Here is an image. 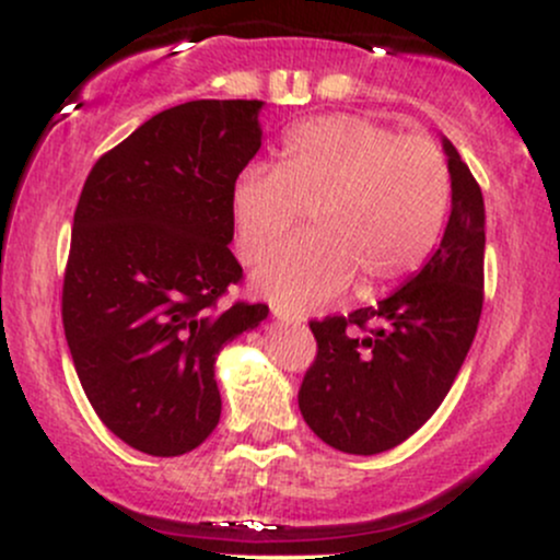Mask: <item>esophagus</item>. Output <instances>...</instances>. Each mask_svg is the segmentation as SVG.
Returning a JSON list of instances; mask_svg holds the SVG:
<instances>
[{
    "instance_id": "esophagus-1",
    "label": "esophagus",
    "mask_w": 560,
    "mask_h": 560,
    "mask_svg": "<svg viewBox=\"0 0 560 560\" xmlns=\"http://www.w3.org/2000/svg\"><path fill=\"white\" fill-rule=\"evenodd\" d=\"M271 313L276 320H281V324H302V320H305L302 313L289 311V307H284V305H271Z\"/></svg>"
}]
</instances>
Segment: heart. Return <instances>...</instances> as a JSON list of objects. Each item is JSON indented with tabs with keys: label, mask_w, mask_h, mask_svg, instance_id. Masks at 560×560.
I'll use <instances>...</instances> for the list:
<instances>
[{
	"label": "heart",
	"mask_w": 560,
	"mask_h": 560,
	"mask_svg": "<svg viewBox=\"0 0 560 560\" xmlns=\"http://www.w3.org/2000/svg\"><path fill=\"white\" fill-rule=\"evenodd\" d=\"M453 195L445 152L365 115L302 120L281 141L279 168L249 165L231 189L236 249L260 260L307 210L305 236L276 247L255 289L287 307L324 305L361 276L395 284L432 255Z\"/></svg>",
	"instance_id": "1"
}]
</instances>
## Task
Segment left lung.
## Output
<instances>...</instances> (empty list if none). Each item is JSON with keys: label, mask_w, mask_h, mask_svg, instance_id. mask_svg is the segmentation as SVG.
<instances>
[{"label": "left lung", "mask_w": 560, "mask_h": 560, "mask_svg": "<svg viewBox=\"0 0 560 560\" xmlns=\"http://www.w3.org/2000/svg\"><path fill=\"white\" fill-rule=\"evenodd\" d=\"M453 210L436 253L374 307L311 320L316 358L300 410L326 445L352 455L397 447L432 419L477 334L485 302V199L445 139Z\"/></svg>", "instance_id": "obj_1"}]
</instances>
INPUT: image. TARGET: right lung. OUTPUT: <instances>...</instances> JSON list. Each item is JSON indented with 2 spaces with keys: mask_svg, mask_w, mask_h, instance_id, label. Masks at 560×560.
<instances>
[{
  "mask_svg": "<svg viewBox=\"0 0 560 560\" xmlns=\"http://www.w3.org/2000/svg\"><path fill=\"white\" fill-rule=\"evenodd\" d=\"M260 100H195L158 113L89 171L62 276V326L94 413L158 458L221 419L215 355L268 316L226 302L231 189L260 150Z\"/></svg>",
  "mask_w": 560,
  "mask_h": 560,
  "instance_id": "obj_1",
  "label": "right lung"
}]
</instances>
